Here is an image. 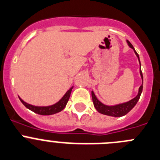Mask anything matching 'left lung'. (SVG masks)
<instances>
[{"instance_id": "8db88e82", "label": "left lung", "mask_w": 160, "mask_h": 160, "mask_svg": "<svg viewBox=\"0 0 160 160\" xmlns=\"http://www.w3.org/2000/svg\"><path fill=\"white\" fill-rule=\"evenodd\" d=\"M127 42L128 44L129 47L134 50V52L136 53V57H138V60H139V55H138V53L136 52V51L135 50V48H134V47L132 46V44H131L128 41H127ZM139 64H140V61H139ZM139 72H140L141 78H142V80H143V73H142L141 69L139 70ZM142 91H143V83H142L140 87H139L138 95L136 97L134 98V99H132V100H131L130 101L128 102L121 103V104L115 105V106H107V105H104L103 103H102L101 102L98 100V99L96 98V96H95L94 92H93L92 91V101L93 104H94V107L96 108V110L100 112V113L103 115H107V116H115V117H120V116H125L126 114H128V113L136 106L138 100H139V97H140V95L141 93H142Z\"/></svg>"}]
</instances>
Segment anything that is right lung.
<instances>
[{"label":"right lung","mask_w":160,"mask_h":160,"mask_svg":"<svg viewBox=\"0 0 160 160\" xmlns=\"http://www.w3.org/2000/svg\"><path fill=\"white\" fill-rule=\"evenodd\" d=\"M73 87H72L67 92L64 94V96L61 98V100H59L57 103L55 104L51 105V106H46V107H38V106H33L29 103H27L26 102H24V100H21V98L19 97L21 103L29 110L32 111L33 112L37 113L39 115H43V116H49V115L56 114L57 112H60L65 108L66 104H67L68 101L69 100L70 95H71L72 89Z\"/></svg>","instance_id":"add662e5"}]
</instances>
